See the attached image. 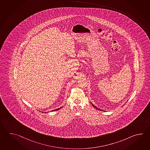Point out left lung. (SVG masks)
<instances>
[{
  "mask_svg": "<svg viewBox=\"0 0 150 150\" xmlns=\"http://www.w3.org/2000/svg\"><path fill=\"white\" fill-rule=\"evenodd\" d=\"M92 104V103H91ZM92 106H93V107H95V108H96V109H97V110H100V109H99V108H97V107H96V106H95V105H93V104H92Z\"/></svg>",
  "mask_w": 150,
  "mask_h": 150,
  "instance_id": "8db88e82",
  "label": "left lung"
}]
</instances>
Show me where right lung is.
I'll use <instances>...</instances> for the list:
<instances>
[{"label":"right lung","mask_w":150,"mask_h":150,"mask_svg":"<svg viewBox=\"0 0 150 150\" xmlns=\"http://www.w3.org/2000/svg\"><path fill=\"white\" fill-rule=\"evenodd\" d=\"M62 108V107H60V108H57V109H56V110H53L52 111H53V110H59V109H60V108Z\"/></svg>","instance_id":"add662e5"}]
</instances>
